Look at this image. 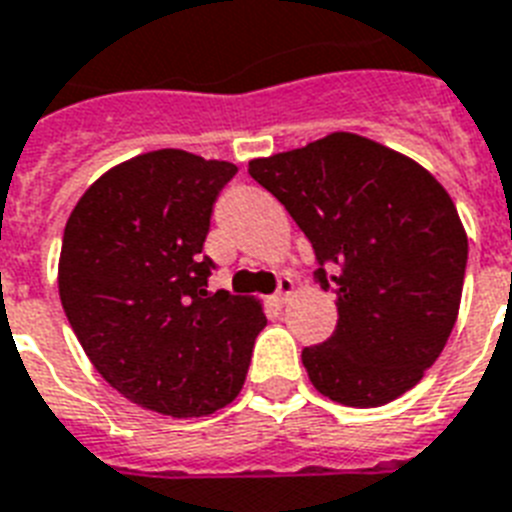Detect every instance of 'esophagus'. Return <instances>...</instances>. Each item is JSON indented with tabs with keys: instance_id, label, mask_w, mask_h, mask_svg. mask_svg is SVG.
I'll use <instances>...</instances> for the list:
<instances>
[{
	"instance_id": "1",
	"label": "esophagus",
	"mask_w": 512,
	"mask_h": 512,
	"mask_svg": "<svg viewBox=\"0 0 512 512\" xmlns=\"http://www.w3.org/2000/svg\"><path fill=\"white\" fill-rule=\"evenodd\" d=\"M292 294H294L292 278H281V281H278V292L273 294V305L284 307L286 302H289V297H292Z\"/></svg>"
}]
</instances>
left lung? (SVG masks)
<instances>
[{
	"label": "left lung",
	"mask_w": 512,
	"mask_h": 512,
	"mask_svg": "<svg viewBox=\"0 0 512 512\" xmlns=\"http://www.w3.org/2000/svg\"><path fill=\"white\" fill-rule=\"evenodd\" d=\"M249 176L305 231L315 276L336 294V331L302 350L315 389L350 407L413 389L442 355L463 297L468 236L444 186L347 131L249 160Z\"/></svg>",
	"instance_id": "8db88e82"
}]
</instances>
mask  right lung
Listing matches in <instances>:
<instances>
[{"instance_id": "add662e5", "label": "right lung", "mask_w": 512, "mask_h": 512, "mask_svg": "<svg viewBox=\"0 0 512 512\" xmlns=\"http://www.w3.org/2000/svg\"><path fill=\"white\" fill-rule=\"evenodd\" d=\"M236 165L184 149L131 157L99 176L62 236V310L91 365L126 400L199 418L242 392L255 336V297L207 292L210 215Z\"/></svg>"}]
</instances>
